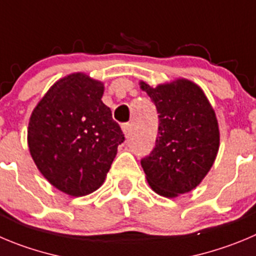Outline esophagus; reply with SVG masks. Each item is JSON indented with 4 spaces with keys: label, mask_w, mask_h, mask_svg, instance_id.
Instances as JSON below:
<instances>
[{
    "label": "esophagus",
    "mask_w": 256,
    "mask_h": 256,
    "mask_svg": "<svg viewBox=\"0 0 256 256\" xmlns=\"http://www.w3.org/2000/svg\"><path fill=\"white\" fill-rule=\"evenodd\" d=\"M122 131H124V135H125L126 138H128L131 132V124H124Z\"/></svg>",
    "instance_id": "obj_1"
}]
</instances>
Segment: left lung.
<instances>
[{"label":"left lung","instance_id":"left-lung-1","mask_svg":"<svg viewBox=\"0 0 256 256\" xmlns=\"http://www.w3.org/2000/svg\"><path fill=\"white\" fill-rule=\"evenodd\" d=\"M140 88L154 102L159 117L155 148L142 159L152 190L166 198L194 190L214 163L220 130L214 110L202 88L178 78Z\"/></svg>","mask_w":256,"mask_h":256}]
</instances>
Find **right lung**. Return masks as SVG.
Returning <instances> with one entry per match:
<instances>
[{
  "label": "right lung",
  "mask_w": 256,
  "mask_h": 256,
  "mask_svg": "<svg viewBox=\"0 0 256 256\" xmlns=\"http://www.w3.org/2000/svg\"><path fill=\"white\" fill-rule=\"evenodd\" d=\"M104 83L84 73L56 80L30 116L28 145L40 173L56 190L82 197L104 184L125 140L102 102Z\"/></svg>",
  "instance_id": "1"
}]
</instances>
